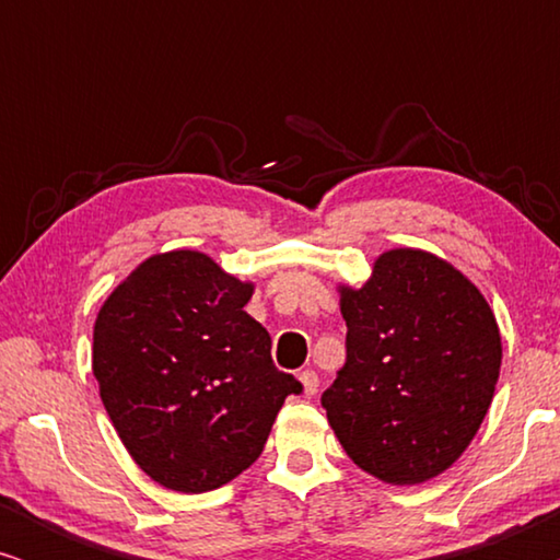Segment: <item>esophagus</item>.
<instances>
[{
  "instance_id": "obj_1",
  "label": "esophagus",
  "mask_w": 560,
  "mask_h": 560,
  "mask_svg": "<svg viewBox=\"0 0 560 560\" xmlns=\"http://www.w3.org/2000/svg\"><path fill=\"white\" fill-rule=\"evenodd\" d=\"M298 377H301V382H303V393L305 395H316L318 393V374L313 372V370H303L301 374H298Z\"/></svg>"
}]
</instances>
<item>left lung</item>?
Masks as SVG:
<instances>
[{
    "label": "left lung",
    "instance_id": "obj_1",
    "mask_svg": "<svg viewBox=\"0 0 560 560\" xmlns=\"http://www.w3.org/2000/svg\"><path fill=\"white\" fill-rule=\"evenodd\" d=\"M347 362L320 395L336 439L389 485L446 471L485 420L500 328L462 272L420 249L385 252L364 288L341 290Z\"/></svg>",
    "mask_w": 560,
    "mask_h": 560
}]
</instances>
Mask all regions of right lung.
<instances>
[{
    "label": "right lung",
    "instance_id": "right-lung-1",
    "mask_svg": "<svg viewBox=\"0 0 560 560\" xmlns=\"http://www.w3.org/2000/svg\"><path fill=\"white\" fill-rule=\"evenodd\" d=\"M252 298L201 252L142 262L94 326V377L121 443L175 492H209L262 454L288 395L272 339L242 311Z\"/></svg>",
    "mask_w": 560,
    "mask_h": 560
}]
</instances>
